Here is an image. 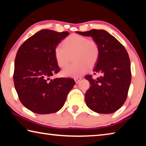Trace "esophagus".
Returning a JSON list of instances; mask_svg holds the SVG:
<instances>
[{"instance_id":"esophagus-1","label":"esophagus","mask_w":146,"mask_h":146,"mask_svg":"<svg viewBox=\"0 0 146 146\" xmlns=\"http://www.w3.org/2000/svg\"><path fill=\"white\" fill-rule=\"evenodd\" d=\"M81 79H82V78L81 77H77V78H74V80H75V82H76V83H78L79 81H80Z\"/></svg>"}]
</instances>
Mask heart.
<instances>
[{
	"instance_id": "heart-1",
	"label": "heart",
	"mask_w": 146,
	"mask_h": 146,
	"mask_svg": "<svg viewBox=\"0 0 146 146\" xmlns=\"http://www.w3.org/2000/svg\"><path fill=\"white\" fill-rule=\"evenodd\" d=\"M62 46L57 45L54 49L56 62L60 68H66L71 62L72 56L74 63L62 71L65 77H78L93 68L100 56V47L97 41L89 40L87 36L72 34L64 39Z\"/></svg>"
}]
</instances>
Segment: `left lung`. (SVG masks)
Segmentation results:
<instances>
[{
	"label": "left lung",
	"instance_id": "left-lung-1",
	"mask_svg": "<svg viewBox=\"0 0 146 146\" xmlns=\"http://www.w3.org/2000/svg\"><path fill=\"white\" fill-rule=\"evenodd\" d=\"M76 33L91 36L100 47V56L93 72L101 76L97 79H93L91 75L85 77L90 84L85 94L86 105L98 113H114L126 100L131 80L130 60L126 49L104 29Z\"/></svg>",
	"mask_w": 146,
	"mask_h": 146
}]
</instances>
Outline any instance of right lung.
Masks as SVG:
<instances>
[{
	"instance_id": "1",
	"label": "right lung",
	"mask_w": 146,
	"mask_h": 146,
	"mask_svg": "<svg viewBox=\"0 0 146 146\" xmlns=\"http://www.w3.org/2000/svg\"><path fill=\"white\" fill-rule=\"evenodd\" d=\"M69 34L42 29L18 49L15 60V88L21 103L32 112L44 115L58 111L75 84L73 78L50 79L60 71L54 49Z\"/></svg>"
}]
</instances>
